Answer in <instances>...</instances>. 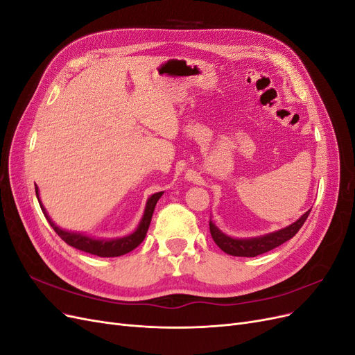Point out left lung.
Segmentation results:
<instances>
[{
  "instance_id": "obj_1",
  "label": "left lung",
  "mask_w": 355,
  "mask_h": 355,
  "mask_svg": "<svg viewBox=\"0 0 355 355\" xmlns=\"http://www.w3.org/2000/svg\"><path fill=\"white\" fill-rule=\"evenodd\" d=\"M309 211L308 210L305 214H302L295 223L288 225L287 228H283L277 232L272 234H266L263 237H256V239H232L228 237V235H225L223 232H220L216 227H214V223L210 220V234H211V239L214 240L219 245V249H222L225 253H228L231 256H241V257H254V256H259L262 253L270 252L275 247L282 245L283 243L288 241L292 237H295L296 232L302 228V225L305 223L306 218L309 216Z\"/></svg>"
}]
</instances>
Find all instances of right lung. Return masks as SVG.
<instances>
[{
  "label": "right lung",
  "instance_id": "add662e5",
  "mask_svg": "<svg viewBox=\"0 0 355 355\" xmlns=\"http://www.w3.org/2000/svg\"><path fill=\"white\" fill-rule=\"evenodd\" d=\"M35 194H37L38 202L41 206V210H42V213H44L47 220L50 222L51 228L56 231V234L67 244L75 247V249H78V250H83L85 253L94 254V256L115 257V256H121V254L132 252L144 241L145 235L148 232V228H149V223H151V219H153L155 204L159 200V197L163 196V192H157V194H154L153 197H149V200L146 202V207H145L144 218H142L141 223H139L137 230L133 234L127 235V237L116 239V240H96V239L85 237V235H83V234H75V232H68L65 230H60L59 227H56V225L51 222V219L47 216V211L44 210V207H42V204L40 201V196H38V188H35Z\"/></svg>",
  "mask_w": 355,
  "mask_h": 355
}]
</instances>
